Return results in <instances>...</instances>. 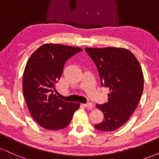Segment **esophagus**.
I'll list each match as a JSON object with an SVG mask.
<instances>
[{"instance_id": "obj_1", "label": "esophagus", "mask_w": 159, "mask_h": 159, "mask_svg": "<svg viewBox=\"0 0 159 159\" xmlns=\"http://www.w3.org/2000/svg\"><path fill=\"white\" fill-rule=\"evenodd\" d=\"M84 106L86 107H88V108H92V107H93V103H91V102L85 103V104H84Z\"/></svg>"}]
</instances>
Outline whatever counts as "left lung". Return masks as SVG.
Wrapping results in <instances>:
<instances>
[{"label": "left lung", "instance_id": "obj_1", "mask_svg": "<svg viewBox=\"0 0 159 159\" xmlns=\"http://www.w3.org/2000/svg\"><path fill=\"white\" fill-rule=\"evenodd\" d=\"M97 67L102 86L108 87L107 102L96 105L104 114L96 129L112 132L123 126L135 111L143 90V75L139 62L125 48H86Z\"/></svg>", "mask_w": 159, "mask_h": 159}]
</instances>
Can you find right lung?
<instances>
[{
  "label": "right lung",
  "instance_id": "add662e5",
  "mask_svg": "<svg viewBox=\"0 0 159 159\" xmlns=\"http://www.w3.org/2000/svg\"><path fill=\"white\" fill-rule=\"evenodd\" d=\"M82 51L77 47L48 43L36 50L27 61L23 75V94L33 118L44 129H64L80 107L79 103L60 99L54 92L66 62Z\"/></svg>",
  "mask_w": 159,
  "mask_h": 159
}]
</instances>
